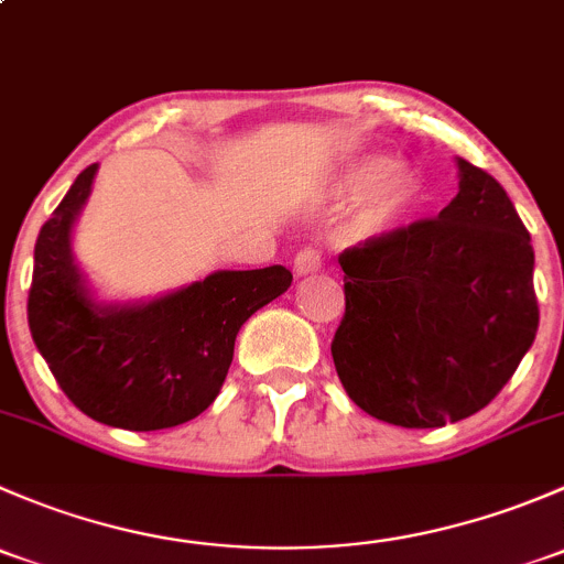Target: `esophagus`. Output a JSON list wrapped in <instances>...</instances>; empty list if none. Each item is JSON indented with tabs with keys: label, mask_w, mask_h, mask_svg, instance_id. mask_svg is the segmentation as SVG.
I'll return each instance as SVG.
<instances>
[{
	"label": "esophagus",
	"mask_w": 564,
	"mask_h": 564,
	"mask_svg": "<svg viewBox=\"0 0 564 564\" xmlns=\"http://www.w3.org/2000/svg\"><path fill=\"white\" fill-rule=\"evenodd\" d=\"M322 270V256L316 250L305 248L294 256V275L303 278V275H314V272Z\"/></svg>",
	"instance_id": "obj_1"
}]
</instances>
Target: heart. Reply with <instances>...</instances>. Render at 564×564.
Returning a JSON list of instances; mask_svg holds the SVG:
<instances>
[{"label":"heart","instance_id":"obj_1","mask_svg":"<svg viewBox=\"0 0 564 564\" xmlns=\"http://www.w3.org/2000/svg\"><path fill=\"white\" fill-rule=\"evenodd\" d=\"M417 180L398 169V161L382 152H366L340 163L329 176L327 193L335 204H355L349 235L355 240H377L395 229L417 202Z\"/></svg>","mask_w":564,"mask_h":564}]
</instances>
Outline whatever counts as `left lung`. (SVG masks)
<instances>
[{
	"label": "left lung",
	"instance_id": "obj_1",
	"mask_svg": "<svg viewBox=\"0 0 564 564\" xmlns=\"http://www.w3.org/2000/svg\"><path fill=\"white\" fill-rule=\"evenodd\" d=\"M458 163L436 218L338 256L346 314L333 362L351 401L401 429H442L510 382L538 333L534 250L505 187Z\"/></svg>",
	"mask_w": 564,
	"mask_h": 564
}]
</instances>
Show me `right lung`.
<instances>
[{
  "mask_svg": "<svg viewBox=\"0 0 564 564\" xmlns=\"http://www.w3.org/2000/svg\"><path fill=\"white\" fill-rule=\"evenodd\" d=\"M95 174L98 163L76 176L37 235L32 340L87 417L128 431L174 429L218 398L237 333L292 286V272L218 270L147 303H98L73 259V226Z\"/></svg>",
  "mask_w": 564,
  "mask_h": 564,
  "instance_id": "right-lung-1",
  "label": "right lung"
}]
</instances>
